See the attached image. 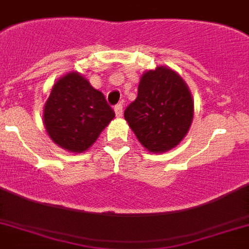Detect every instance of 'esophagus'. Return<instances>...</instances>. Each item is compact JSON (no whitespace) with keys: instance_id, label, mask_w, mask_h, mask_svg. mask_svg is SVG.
<instances>
[{"instance_id":"esophagus-1","label":"esophagus","mask_w":249,"mask_h":249,"mask_svg":"<svg viewBox=\"0 0 249 249\" xmlns=\"http://www.w3.org/2000/svg\"><path fill=\"white\" fill-rule=\"evenodd\" d=\"M114 111H115V115H116V118H121V116H123V105L121 104L116 105Z\"/></svg>"}]
</instances>
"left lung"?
<instances>
[{"instance_id":"obj_1","label":"left lung","mask_w":249,"mask_h":249,"mask_svg":"<svg viewBox=\"0 0 249 249\" xmlns=\"http://www.w3.org/2000/svg\"><path fill=\"white\" fill-rule=\"evenodd\" d=\"M193 115L187 83L173 69L157 66L142 75L138 97L126 107L124 118L148 152L165 153L183 141Z\"/></svg>"}]
</instances>
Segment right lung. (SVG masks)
<instances>
[{"label":"right lung","mask_w":249,"mask_h":249,"mask_svg":"<svg viewBox=\"0 0 249 249\" xmlns=\"http://www.w3.org/2000/svg\"><path fill=\"white\" fill-rule=\"evenodd\" d=\"M114 118L104 94L78 71L57 79L43 108V125L52 142L72 153L86 152Z\"/></svg>","instance_id":"obj_1"}]
</instances>
